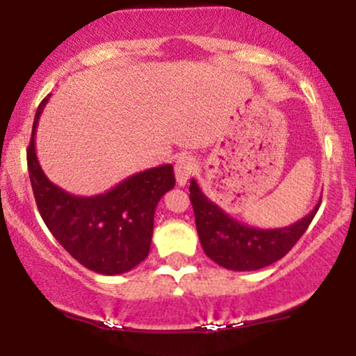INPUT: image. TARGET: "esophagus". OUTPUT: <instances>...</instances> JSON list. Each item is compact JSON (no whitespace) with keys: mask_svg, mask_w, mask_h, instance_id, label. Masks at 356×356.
<instances>
[{"mask_svg":"<svg viewBox=\"0 0 356 356\" xmlns=\"http://www.w3.org/2000/svg\"><path fill=\"white\" fill-rule=\"evenodd\" d=\"M175 170V179H177L179 186H184L187 182V179L194 174L195 170V159L192 155H179L177 161L174 165Z\"/></svg>","mask_w":356,"mask_h":356,"instance_id":"obj_1","label":"esophagus"}]
</instances>
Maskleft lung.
Segmentation results:
<instances>
[{
  "label": "left lung",
  "mask_w": 356,
  "mask_h": 356,
  "mask_svg": "<svg viewBox=\"0 0 356 356\" xmlns=\"http://www.w3.org/2000/svg\"><path fill=\"white\" fill-rule=\"evenodd\" d=\"M189 191L195 227L204 252L219 266L232 271H256L288 254L289 249L308 229L321 202L295 224L276 229H257L238 222L211 202L194 179L191 181Z\"/></svg>",
  "instance_id": "obj_1"
}]
</instances>
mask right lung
<instances>
[{"label":"right lung","instance_id":"right-lung-1","mask_svg":"<svg viewBox=\"0 0 356 356\" xmlns=\"http://www.w3.org/2000/svg\"><path fill=\"white\" fill-rule=\"evenodd\" d=\"M50 95L36 110L26 150L35 201L55 239L81 266L100 275H122L149 256L154 212L175 186L174 167L164 164L130 175L105 194L79 197L44 175L36 159L35 134Z\"/></svg>","mask_w":356,"mask_h":356}]
</instances>
